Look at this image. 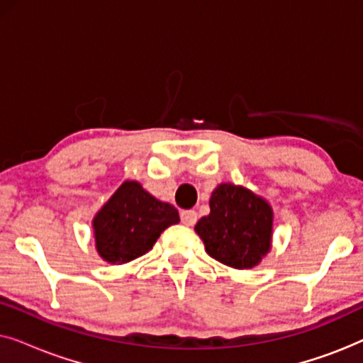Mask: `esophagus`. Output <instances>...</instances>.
Segmentation results:
<instances>
[{
	"label": "esophagus",
	"mask_w": 363,
	"mask_h": 363,
	"mask_svg": "<svg viewBox=\"0 0 363 363\" xmlns=\"http://www.w3.org/2000/svg\"><path fill=\"white\" fill-rule=\"evenodd\" d=\"M182 223L185 226H193L196 223V211L195 210H185L180 213Z\"/></svg>",
	"instance_id": "1"
}]
</instances>
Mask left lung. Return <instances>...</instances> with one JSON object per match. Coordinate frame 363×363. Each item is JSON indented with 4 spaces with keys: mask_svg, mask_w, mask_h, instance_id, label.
Returning <instances> with one entry per match:
<instances>
[{
    "mask_svg": "<svg viewBox=\"0 0 363 363\" xmlns=\"http://www.w3.org/2000/svg\"><path fill=\"white\" fill-rule=\"evenodd\" d=\"M211 257L235 269H251L271 250L272 208L245 186L221 183L210 198V215L195 226Z\"/></svg>",
    "mask_w": 363,
    "mask_h": 363,
    "instance_id": "8db88e82",
    "label": "left lung"
}]
</instances>
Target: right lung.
<instances>
[{"label":"right lung","instance_id":"obj_1","mask_svg":"<svg viewBox=\"0 0 363 363\" xmlns=\"http://www.w3.org/2000/svg\"><path fill=\"white\" fill-rule=\"evenodd\" d=\"M177 223L175 206L157 200L140 183L123 182L92 221L99 256L111 264H125L150 251Z\"/></svg>","mask_w":363,"mask_h":363}]
</instances>
